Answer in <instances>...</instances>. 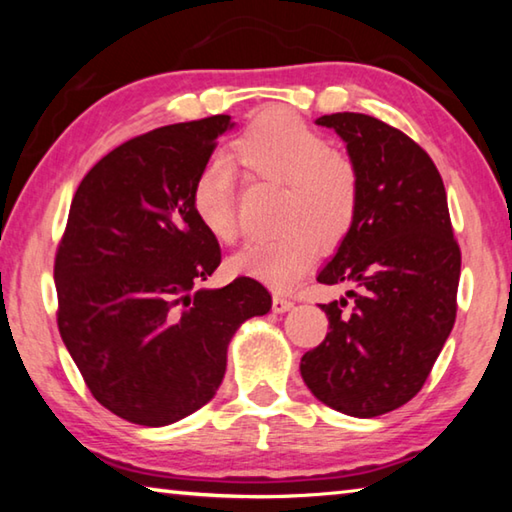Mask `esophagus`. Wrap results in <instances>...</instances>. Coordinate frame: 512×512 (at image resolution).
Segmentation results:
<instances>
[{
  "label": "esophagus",
  "instance_id": "esophagus-1",
  "mask_svg": "<svg viewBox=\"0 0 512 512\" xmlns=\"http://www.w3.org/2000/svg\"><path fill=\"white\" fill-rule=\"evenodd\" d=\"M293 307V300L280 296V293H275L273 296V311L275 314H284V311H289Z\"/></svg>",
  "mask_w": 512,
  "mask_h": 512
}]
</instances>
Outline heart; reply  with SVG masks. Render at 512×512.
<instances>
[{
  "label": "heart",
  "mask_w": 512,
  "mask_h": 512,
  "mask_svg": "<svg viewBox=\"0 0 512 512\" xmlns=\"http://www.w3.org/2000/svg\"><path fill=\"white\" fill-rule=\"evenodd\" d=\"M230 153L250 176L282 185L275 237L250 241L230 257V271L291 287L318 257V241L336 246L348 235L359 210L361 178L348 155L329 149L323 133L289 110L255 117L230 144ZM235 176L230 164L214 158L192 185V212L219 244L237 239Z\"/></svg>",
  "instance_id": "1"
}]
</instances>
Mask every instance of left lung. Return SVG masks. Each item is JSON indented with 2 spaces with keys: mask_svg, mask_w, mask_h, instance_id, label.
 I'll use <instances>...</instances> for the list:
<instances>
[{
  "mask_svg": "<svg viewBox=\"0 0 512 512\" xmlns=\"http://www.w3.org/2000/svg\"><path fill=\"white\" fill-rule=\"evenodd\" d=\"M348 144L361 178L359 210L320 284L350 282L348 300L320 305L329 332L300 375L320 402L354 418L418 395L456 320L461 248L443 178L409 135L361 112L316 119Z\"/></svg>",
  "mask_w": 512,
  "mask_h": 512,
  "instance_id": "obj_1",
  "label": "left lung"
}]
</instances>
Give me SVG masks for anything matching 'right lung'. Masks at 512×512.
I'll return each mask as SVG.
<instances>
[{
    "label": "right lung",
    "mask_w": 512,
    "mask_h": 512,
    "mask_svg": "<svg viewBox=\"0 0 512 512\" xmlns=\"http://www.w3.org/2000/svg\"><path fill=\"white\" fill-rule=\"evenodd\" d=\"M232 126L214 115L133 137L94 164L69 207L58 329L94 400L128 422L164 427L210 402L239 325L271 309L253 277L196 289L221 248L189 196Z\"/></svg>",
    "instance_id": "add662e5"
}]
</instances>
